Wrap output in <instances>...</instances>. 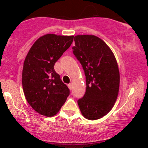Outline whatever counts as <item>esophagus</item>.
<instances>
[{
    "instance_id": "obj_1",
    "label": "esophagus",
    "mask_w": 148,
    "mask_h": 148,
    "mask_svg": "<svg viewBox=\"0 0 148 148\" xmlns=\"http://www.w3.org/2000/svg\"><path fill=\"white\" fill-rule=\"evenodd\" d=\"M68 88H69V90H72V88H73V86H72V84H68Z\"/></svg>"
}]
</instances>
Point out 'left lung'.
<instances>
[{"label":"left lung","instance_id":"1","mask_svg":"<svg viewBox=\"0 0 148 148\" xmlns=\"http://www.w3.org/2000/svg\"><path fill=\"white\" fill-rule=\"evenodd\" d=\"M73 52L84 70L86 91L77 101L83 116L102 118L112 108L119 94L120 74L116 60L108 46L93 35L75 36Z\"/></svg>","mask_w":148,"mask_h":148}]
</instances>
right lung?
Masks as SVG:
<instances>
[{
  "mask_svg": "<svg viewBox=\"0 0 148 148\" xmlns=\"http://www.w3.org/2000/svg\"><path fill=\"white\" fill-rule=\"evenodd\" d=\"M73 37L51 34L41 36L34 42L24 60V94L32 108L44 116H54L70 94L54 66L71 45Z\"/></svg>",
  "mask_w": 148,
  "mask_h": 148,
  "instance_id": "right-lung-1",
  "label": "right lung"
}]
</instances>
